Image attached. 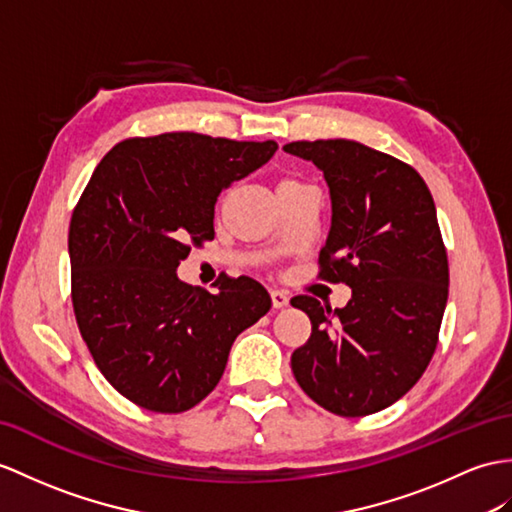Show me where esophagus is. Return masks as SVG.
<instances>
[{
  "instance_id": "34e87169",
  "label": "esophagus",
  "mask_w": 512,
  "mask_h": 512,
  "mask_svg": "<svg viewBox=\"0 0 512 512\" xmlns=\"http://www.w3.org/2000/svg\"><path fill=\"white\" fill-rule=\"evenodd\" d=\"M271 304H273V308L289 306V295H286V293L280 291V289H273V291H271Z\"/></svg>"
}]
</instances>
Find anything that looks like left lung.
I'll return each instance as SVG.
<instances>
[{"mask_svg": "<svg viewBox=\"0 0 512 512\" xmlns=\"http://www.w3.org/2000/svg\"><path fill=\"white\" fill-rule=\"evenodd\" d=\"M284 152L323 171L332 223L319 276L352 289L334 310L291 299L313 323L291 369L330 413H378L413 389L439 341L450 269L434 199L413 167L363 143L295 141Z\"/></svg>", "mask_w": 512, "mask_h": 512, "instance_id": "left-lung-1", "label": "left lung"}]
</instances>
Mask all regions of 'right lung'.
Wrapping results in <instances>:
<instances>
[{
    "instance_id": "right-lung-1",
    "label": "right lung",
    "mask_w": 512,
    "mask_h": 512,
    "mask_svg": "<svg viewBox=\"0 0 512 512\" xmlns=\"http://www.w3.org/2000/svg\"><path fill=\"white\" fill-rule=\"evenodd\" d=\"M273 141L167 132L115 145L69 226L71 299L104 378L154 413H184L215 389L230 347L269 313L254 278L219 276L208 293L178 278L189 243L215 239L223 189L276 154Z\"/></svg>"
}]
</instances>
